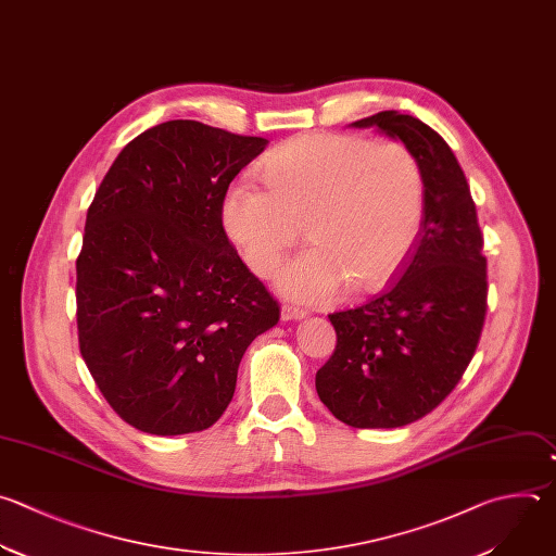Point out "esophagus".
Listing matches in <instances>:
<instances>
[{"label": "esophagus", "instance_id": "34e87169", "mask_svg": "<svg viewBox=\"0 0 556 556\" xmlns=\"http://www.w3.org/2000/svg\"><path fill=\"white\" fill-rule=\"evenodd\" d=\"M307 312L303 309V307H294V305H290V303H286V305H281V320H299V318H303Z\"/></svg>", "mask_w": 556, "mask_h": 556}]
</instances>
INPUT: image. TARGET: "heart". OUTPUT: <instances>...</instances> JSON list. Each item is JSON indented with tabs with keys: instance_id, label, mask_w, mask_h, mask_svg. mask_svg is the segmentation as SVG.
<instances>
[{
	"instance_id": "b5f03b06",
	"label": "heart",
	"mask_w": 556,
	"mask_h": 556,
	"mask_svg": "<svg viewBox=\"0 0 556 556\" xmlns=\"http://www.w3.org/2000/svg\"><path fill=\"white\" fill-rule=\"evenodd\" d=\"M262 178L229 185L223 225L251 270L268 277L305 223L312 247L277 281L301 303H327L349 283L357 292L384 283L424 223L421 165L395 139L299 135L264 159Z\"/></svg>"
}]
</instances>
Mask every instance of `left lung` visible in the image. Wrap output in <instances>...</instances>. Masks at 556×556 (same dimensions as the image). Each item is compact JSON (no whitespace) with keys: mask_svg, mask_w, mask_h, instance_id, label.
I'll return each mask as SVG.
<instances>
[{"mask_svg":"<svg viewBox=\"0 0 556 556\" xmlns=\"http://www.w3.org/2000/svg\"><path fill=\"white\" fill-rule=\"evenodd\" d=\"M402 139L417 156L426 207L402 279L368 303L329 314L336 349L316 393L351 428H402L432 413L460 382L486 316V257L476 203L452 148L397 111L353 122Z\"/></svg>","mask_w":556,"mask_h":556,"instance_id":"1","label":"left lung"}]
</instances>
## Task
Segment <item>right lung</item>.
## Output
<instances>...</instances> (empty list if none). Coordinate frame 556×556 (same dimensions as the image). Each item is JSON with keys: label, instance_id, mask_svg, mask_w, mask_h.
<instances>
[{"label": "right lung", "instance_id": "1", "mask_svg": "<svg viewBox=\"0 0 556 556\" xmlns=\"http://www.w3.org/2000/svg\"><path fill=\"white\" fill-rule=\"evenodd\" d=\"M266 139L194 119L124 146L87 212L76 260L83 359L132 428L176 437L214 426L247 346L279 303L223 227V199Z\"/></svg>", "mask_w": 556, "mask_h": 556}]
</instances>
